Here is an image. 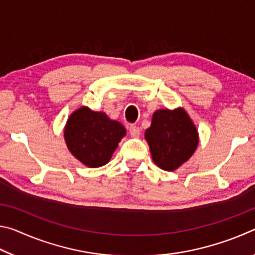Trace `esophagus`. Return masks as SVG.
<instances>
[{
  "label": "esophagus",
  "mask_w": 255,
  "mask_h": 255,
  "mask_svg": "<svg viewBox=\"0 0 255 255\" xmlns=\"http://www.w3.org/2000/svg\"><path fill=\"white\" fill-rule=\"evenodd\" d=\"M128 129H129V133H130L131 137H133V138L139 137V135H140V129H139V127L135 126V125H130V126H129Z\"/></svg>",
  "instance_id": "1"
}]
</instances>
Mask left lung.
<instances>
[{
	"mask_svg": "<svg viewBox=\"0 0 255 255\" xmlns=\"http://www.w3.org/2000/svg\"><path fill=\"white\" fill-rule=\"evenodd\" d=\"M145 138L154 163L165 171H174L187 162L199 143L195 124L182 108L155 111Z\"/></svg>",
	"mask_w": 255,
	"mask_h": 255,
	"instance_id": "1",
	"label": "left lung"
}]
</instances>
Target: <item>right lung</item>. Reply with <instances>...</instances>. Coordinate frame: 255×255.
Here are the masks:
<instances>
[{
    "label": "right lung",
    "instance_id": "right-lung-1",
    "mask_svg": "<svg viewBox=\"0 0 255 255\" xmlns=\"http://www.w3.org/2000/svg\"><path fill=\"white\" fill-rule=\"evenodd\" d=\"M126 129L105 112L81 107L68 118L64 138L67 148L88 167H100L110 161Z\"/></svg>",
    "mask_w": 255,
    "mask_h": 255
}]
</instances>
